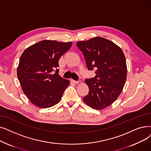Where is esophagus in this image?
<instances>
[{
	"label": "esophagus",
	"mask_w": 151,
	"mask_h": 151,
	"mask_svg": "<svg viewBox=\"0 0 151 151\" xmlns=\"http://www.w3.org/2000/svg\"><path fill=\"white\" fill-rule=\"evenodd\" d=\"M71 82L72 83H75V84H78L79 83V81H76V80H71Z\"/></svg>",
	"instance_id": "obj_1"
}]
</instances>
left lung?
Wrapping results in <instances>:
<instances>
[{"label":"left lung","mask_w":151,"mask_h":151,"mask_svg":"<svg viewBox=\"0 0 151 151\" xmlns=\"http://www.w3.org/2000/svg\"><path fill=\"white\" fill-rule=\"evenodd\" d=\"M76 45L83 52L88 69L96 70V76L85 80L89 91L83 101L96 110L110 106L120 96L127 80V62L123 50L102 37L78 41Z\"/></svg>","instance_id":"8db88e82"}]
</instances>
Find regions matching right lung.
<instances>
[{
  "instance_id": "obj_1",
  "label": "right lung",
  "mask_w": 151,
  "mask_h": 151,
  "mask_svg": "<svg viewBox=\"0 0 151 151\" xmlns=\"http://www.w3.org/2000/svg\"><path fill=\"white\" fill-rule=\"evenodd\" d=\"M71 42L44 40L31 45L23 52L17 68V76L24 94L32 104L48 108L61 99L70 81L52 71L58 67V60L67 52Z\"/></svg>"
}]
</instances>
